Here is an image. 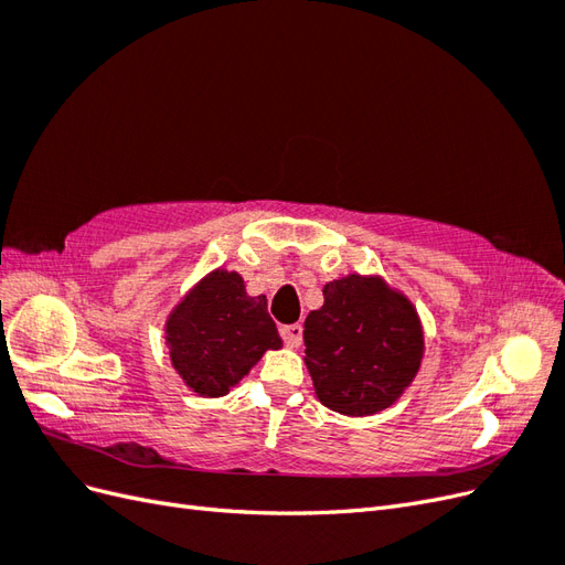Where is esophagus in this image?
<instances>
[{"instance_id":"obj_1","label":"esophagus","mask_w":565,"mask_h":565,"mask_svg":"<svg viewBox=\"0 0 565 565\" xmlns=\"http://www.w3.org/2000/svg\"><path fill=\"white\" fill-rule=\"evenodd\" d=\"M301 334H303V328H301L299 322L282 324V328H280V337H282V341H285L289 349H299L301 347Z\"/></svg>"}]
</instances>
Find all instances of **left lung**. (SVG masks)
Here are the masks:
<instances>
[{
  "mask_svg": "<svg viewBox=\"0 0 565 565\" xmlns=\"http://www.w3.org/2000/svg\"><path fill=\"white\" fill-rule=\"evenodd\" d=\"M322 297V309L303 322L306 367L318 398L349 417L380 413L419 370V318L407 299L374 278L334 280Z\"/></svg>",
  "mask_w": 565,
  "mask_h": 565,
  "instance_id": "obj_1",
  "label": "left lung"
}]
</instances>
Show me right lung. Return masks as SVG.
I'll list each match as a JSON object with an SVG mask.
<instances>
[{
  "instance_id": "right-lung-1",
  "label": "right lung",
  "mask_w": 565,
  "mask_h": 565,
  "mask_svg": "<svg viewBox=\"0 0 565 565\" xmlns=\"http://www.w3.org/2000/svg\"><path fill=\"white\" fill-rule=\"evenodd\" d=\"M167 344L185 384L216 398L282 341L266 297H247L237 273L216 270L177 306L167 322Z\"/></svg>"
}]
</instances>
